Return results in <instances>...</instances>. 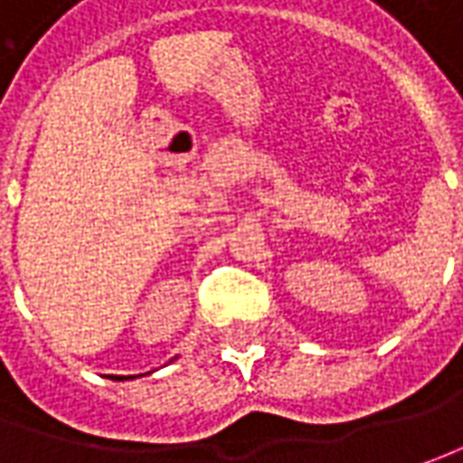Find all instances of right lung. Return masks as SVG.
<instances>
[{
  "instance_id": "right-lung-1",
  "label": "right lung",
  "mask_w": 463,
  "mask_h": 463,
  "mask_svg": "<svg viewBox=\"0 0 463 463\" xmlns=\"http://www.w3.org/2000/svg\"><path fill=\"white\" fill-rule=\"evenodd\" d=\"M116 380H126V377H116Z\"/></svg>"
}]
</instances>
